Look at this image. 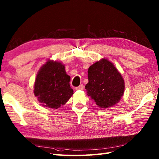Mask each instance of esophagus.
<instances>
[{
	"label": "esophagus",
	"instance_id": "34e87169",
	"mask_svg": "<svg viewBox=\"0 0 159 159\" xmlns=\"http://www.w3.org/2000/svg\"><path fill=\"white\" fill-rule=\"evenodd\" d=\"M84 88V85L83 84H81L80 85H79L78 87L75 88V89L76 90H83Z\"/></svg>",
	"mask_w": 159,
	"mask_h": 159
}]
</instances>
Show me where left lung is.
I'll use <instances>...</instances> for the list:
<instances>
[{"instance_id":"8db88e82","label":"left lung","mask_w":159,"mask_h":159,"mask_svg":"<svg viewBox=\"0 0 159 159\" xmlns=\"http://www.w3.org/2000/svg\"><path fill=\"white\" fill-rule=\"evenodd\" d=\"M88 95L99 107L107 108L119 102L124 93L122 75L111 62L102 59L88 69Z\"/></svg>"}]
</instances>
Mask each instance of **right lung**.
I'll use <instances>...</instances> for the list:
<instances>
[{
	"label": "right lung",
	"mask_w": 159,
	"mask_h": 159,
	"mask_svg": "<svg viewBox=\"0 0 159 159\" xmlns=\"http://www.w3.org/2000/svg\"><path fill=\"white\" fill-rule=\"evenodd\" d=\"M70 81V77L66 74L63 64L48 60L38 71L34 93L42 105L57 109L73 95Z\"/></svg>",
	"instance_id": "obj_1"
}]
</instances>
